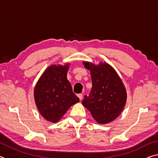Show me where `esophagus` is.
I'll list each match as a JSON object with an SVG mask.
<instances>
[{
	"label": "esophagus",
	"mask_w": 158,
	"mask_h": 158,
	"mask_svg": "<svg viewBox=\"0 0 158 158\" xmlns=\"http://www.w3.org/2000/svg\"><path fill=\"white\" fill-rule=\"evenodd\" d=\"M77 96H78V98H79L80 100H82V98H83V95L81 94V93H80V94H78L77 95Z\"/></svg>",
	"instance_id": "esophagus-1"
}]
</instances>
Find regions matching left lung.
<instances>
[{
	"label": "left lung",
	"instance_id": "8db88e82",
	"mask_svg": "<svg viewBox=\"0 0 158 158\" xmlns=\"http://www.w3.org/2000/svg\"><path fill=\"white\" fill-rule=\"evenodd\" d=\"M90 72L92 89L82 105L99 124H106L119 116L127 101V92L121 77L107 63H84Z\"/></svg>",
	"mask_w": 158,
	"mask_h": 158
}]
</instances>
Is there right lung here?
I'll list each match as a JSON object with an SVG mask.
<instances>
[{"instance_id":"1","label":"right lung","mask_w":158,"mask_h":158,"mask_svg":"<svg viewBox=\"0 0 158 158\" xmlns=\"http://www.w3.org/2000/svg\"><path fill=\"white\" fill-rule=\"evenodd\" d=\"M69 63L52 65L40 77L34 89V99L42 116L56 123L71 106L79 102L67 79Z\"/></svg>"}]
</instances>
